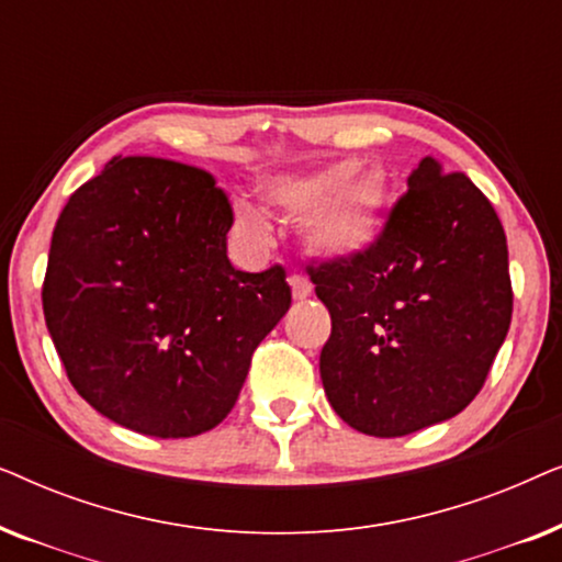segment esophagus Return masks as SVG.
<instances>
[{
  "label": "esophagus",
  "mask_w": 562,
  "mask_h": 562,
  "mask_svg": "<svg viewBox=\"0 0 562 562\" xmlns=\"http://www.w3.org/2000/svg\"><path fill=\"white\" fill-rule=\"evenodd\" d=\"M289 286H291V294H294L296 302H304V299L312 296V283L304 279V276H291L289 279Z\"/></svg>",
  "instance_id": "1"
}]
</instances>
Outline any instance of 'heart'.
I'll return each instance as SVG.
<instances>
[{"mask_svg": "<svg viewBox=\"0 0 562 562\" xmlns=\"http://www.w3.org/2000/svg\"><path fill=\"white\" fill-rule=\"evenodd\" d=\"M268 210L302 214V237L317 256L348 260L368 252L379 240L389 183L375 168L333 164L310 173L281 176L258 189ZM240 233L252 245H266L271 227L252 206L235 210Z\"/></svg>", "mask_w": 562, "mask_h": 562, "instance_id": "b5f03b06", "label": "heart"}]
</instances>
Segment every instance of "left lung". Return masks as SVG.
<instances>
[{"label": "left lung", "instance_id": "left-lung-1", "mask_svg": "<svg viewBox=\"0 0 562 562\" xmlns=\"http://www.w3.org/2000/svg\"><path fill=\"white\" fill-rule=\"evenodd\" d=\"M333 317L325 394L352 429L402 437L473 402L512 322L506 235L465 173L422 158L368 252L310 268Z\"/></svg>", "mask_w": 562, "mask_h": 562}]
</instances>
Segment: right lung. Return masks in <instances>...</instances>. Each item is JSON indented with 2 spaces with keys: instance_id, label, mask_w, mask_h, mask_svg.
Listing matches in <instances>:
<instances>
[{
  "instance_id": "right-lung-1",
  "label": "right lung",
  "mask_w": 562,
  "mask_h": 562,
  "mask_svg": "<svg viewBox=\"0 0 562 562\" xmlns=\"http://www.w3.org/2000/svg\"><path fill=\"white\" fill-rule=\"evenodd\" d=\"M233 206L202 168L112 158L53 229L45 325L74 389L150 437H194L233 409L252 350L291 306L281 266L229 263Z\"/></svg>"
}]
</instances>
